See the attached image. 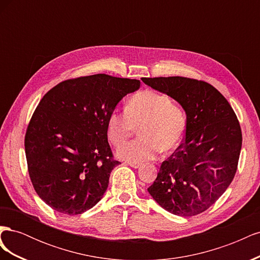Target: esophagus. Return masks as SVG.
<instances>
[{
  "mask_svg": "<svg viewBox=\"0 0 260 260\" xmlns=\"http://www.w3.org/2000/svg\"><path fill=\"white\" fill-rule=\"evenodd\" d=\"M129 166H131L132 168H140L141 167V164H138V162H128Z\"/></svg>",
  "mask_w": 260,
  "mask_h": 260,
  "instance_id": "obj_1",
  "label": "esophagus"
}]
</instances>
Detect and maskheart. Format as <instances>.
Returning a JSON list of instances; mask_svg holds the SVG:
<instances>
[{
	"label": "heart",
	"mask_w": 260,
	"mask_h": 260,
	"mask_svg": "<svg viewBox=\"0 0 260 260\" xmlns=\"http://www.w3.org/2000/svg\"><path fill=\"white\" fill-rule=\"evenodd\" d=\"M138 127L141 137L118 151V156L129 162L151 160L161 149L169 152L177 148L186 130V116L167 94L146 89L130 96L125 111L111 113L107 137L119 147L135 135Z\"/></svg>",
	"instance_id": "1"
}]
</instances>
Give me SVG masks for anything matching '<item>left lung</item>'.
<instances>
[{"label": "left lung", "instance_id": "obj_1", "mask_svg": "<svg viewBox=\"0 0 260 260\" xmlns=\"http://www.w3.org/2000/svg\"><path fill=\"white\" fill-rule=\"evenodd\" d=\"M183 107V142L164 160L148 193L174 215L202 214L230 185L238 169L242 131L229 102L211 84L185 77L142 78Z\"/></svg>", "mask_w": 260, "mask_h": 260}]
</instances>
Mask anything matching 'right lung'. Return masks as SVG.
<instances>
[{"mask_svg": "<svg viewBox=\"0 0 260 260\" xmlns=\"http://www.w3.org/2000/svg\"><path fill=\"white\" fill-rule=\"evenodd\" d=\"M140 81L105 74L61 81L40 101L25 136L31 182L54 210L79 215L101 201L114 158L107 120Z\"/></svg>", "mask_w": 260, "mask_h": 260, "instance_id": "obj_1", "label": "right lung"}]
</instances>
